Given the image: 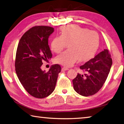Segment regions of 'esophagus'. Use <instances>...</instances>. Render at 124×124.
I'll use <instances>...</instances> for the list:
<instances>
[{"label": "esophagus", "instance_id": "obj_1", "mask_svg": "<svg viewBox=\"0 0 124 124\" xmlns=\"http://www.w3.org/2000/svg\"><path fill=\"white\" fill-rule=\"evenodd\" d=\"M69 69L68 68H67V67H63V68H62V70H68Z\"/></svg>", "mask_w": 124, "mask_h": 124}]
</instances>
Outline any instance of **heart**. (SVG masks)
<instances>
[{"label": "heart", "mask_w": 124, "mask_h": 124, "mask_svg": "<svg viewBox=\"0 0 124 124\" xmlns=\"http://www.w3.org/2000/svg\"><path fill=\"white\" fill-rule=\"evenodd\" d=\"M68 44V51L56 57V63L70 67L78 60L85 62L95 55L99 45V37L94 31L78 26H68L61 29L60 36L56 37L51 43V48L55 53L61 52Z\"/></svg>", "instance_id": "heart-1"}]
</instances>
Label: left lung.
<instances>
[{"instance_id": "left-lung-1", "label": "left lung", "mask_w": 124, "mask_h": 124, "mask_svg": "<svg viewBox=\"0 0 124 124\" xmlns=\"http://www.w3.org/2000/svg\"><path fill=\"white\" fill-rule=\"evenodd\" d=\"M112 60L108 50L104 49L80 67L85 74H78L73 80L74 89L83 96L95 94L101 89L109 73Z\"/></svg>"}]
</instances>
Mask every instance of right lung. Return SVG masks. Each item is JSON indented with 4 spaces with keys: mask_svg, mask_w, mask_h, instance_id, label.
Segmentation results:
<instances>
[{
    "mask_svg": "<svg viewBox=\"0 0 124 124\" xmlns=\"http://www.w3.org/2000/svg\"><path fill=\"white\" fill-rule=\"evenodd\" d=\"M54 32L49 26L32 27L22 35L17 49V75L25 90L35 98H43L52 93L61 70L59 64L52 65L47 72L41 69L44 61L52 57L48 39Z\"/></svg>",
    "mask_w": 124,
    "mask_h": 124,
    "instance_id": "add662e5",
    "label": "right lung"
}]
</instances>
